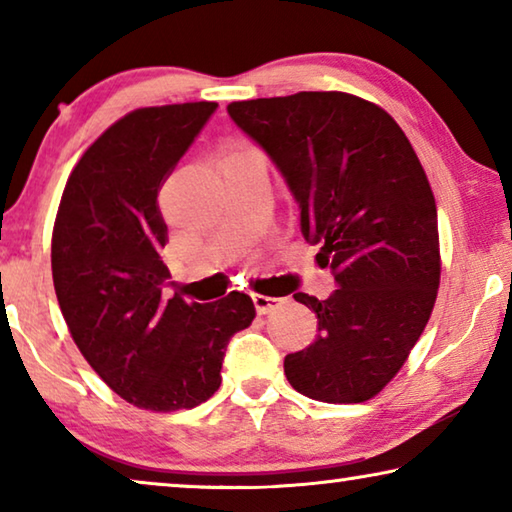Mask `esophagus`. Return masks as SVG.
<instances>
[{"label":"esophagus","instance_id":"esophagus-1","mask_svg":"<svg viewBox=\"0 0 512 512\" xmlns=\"http://www.w3.org/2000/svg\"><path fill=\"white\" fill-rule=\"evenodd\" d=\"M255 302V309L257 314H271L277 307L282 305V298H273V296H262V293H255L253 296Z\"/></svg>","mask_w":512,"mask_h":512}]
</instances>
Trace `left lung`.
<instances>
[{"instance_id":"1","label":"left lung","mask_w":512,"mask_h":512,"mask_svg":"<svg viewBox=\"0 0 512 512\" xmlns=\"http://www.w3.org/2000/svg\"><path fill=\"white\" fill-rule=\"evenodd\" d=\"M228 112L287 178L300 228L339 289L293 298L318 318L287 354L298 393L359 404L381 393L429 323L440 284L438 212L409 137L377 103L348 92L232 101Z\"/></svg>"}]
</instances>
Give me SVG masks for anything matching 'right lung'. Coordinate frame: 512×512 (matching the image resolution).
Instances as JSON below:
<instances>
[{"mask_svg":"<svg viewBox=\"0 0 512 512\" xmlns=\"http://www.w3.org/2000/svg\"><path fill=\"white\" fill-rule=\"evenodd\" d=\"M219 103L137 108L94 140L67 178L51 273L69 334L92 370L137 409H194L219 391L225 345L255 318L250 296L167 298L158 194Z\"/></svg>","mask_w":512,"mask_h":512,"instance_id":"right-lung-1","label":"right lung"}]
</instances>
